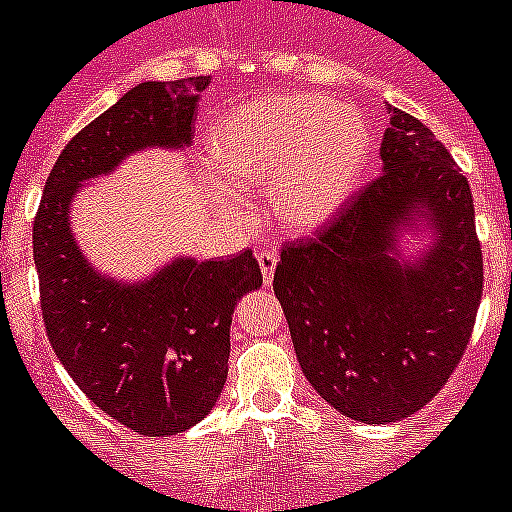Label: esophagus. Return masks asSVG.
Here are the masks:
<instances>
[{"mask_svg": "<svg viewBox=\"0 0 512 512\" xmlns=\"http://www.w3.org/2000/svg\"><path fill=\"white\" fill-rule=\"evenodd\" d=\"M257 262H260L262 281H265V283L273 281L275 265H278V252H273V250H262V252H257Z\"/></svg>", "mask_w": 512, "mask_h": 512, "instance_id": "1", "label": "esophagus"}]
</instances>
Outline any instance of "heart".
Instances as JSON below:
<instances>
[{
  "instance_id": "obj_1",
  "label": "heart",
  "mask_w": 512,
  "mask_h": 512,
  "mask_svg": "<svg viewBox=\"0 0 512 512\" xmlns=\"http://www.w3.org/2000/svg\"><path fill=\"white\" fill-rule=\"evenodd\" d=\"M208 157L231 185L268 182L283 224L311 231L335 219L361 188L371 131L355 110L327 97H265L213 128ZM219 201L239 206L229 190Z\"/></svg>"
}]
</instances>
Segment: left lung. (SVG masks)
<instances>
[{"mask_svg":"<svg viewBox=\"0 0 512 512\" xmlns=\"http://www.w3.org/2000/svg\"><path fill=\"white\" fill-rule=\"evenodd\" d=\"M389 113L379 180L317 237L286 244L273 275L304 376L366 425L415 415L443 389L482 301L469 182L428 126ZM402 233L418 237L415 256Z\"/></svg>","mask_w":512,"mask_h":512,"instance_id":"1","label":"left lung"}]
</instances>
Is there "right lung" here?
Returning a JSON list of instances; mask_svg holds the SVG:
<instances>
[{
	"mask_svg": "<svg viewBox=\"0 0 512 512\" xmlns=\"http://www.w3.org/2000/svg\"><path fill=\"white\" fill-rule=\"evenodd\" d=\"M211 77L141 82L64 146L33 224V260L53 353L105 415L133 433L175 435L201 422L229 373V327L262 286L250 250L231 260L180 255L144 281L92 265L71 231L84 182L144 149L182 151Z\"/></svg>",
	"mask_w": 512,
	"mask_h": 512,
	"instance_id": "add662e5",
	"label": "right lung"
}]
</instances>
